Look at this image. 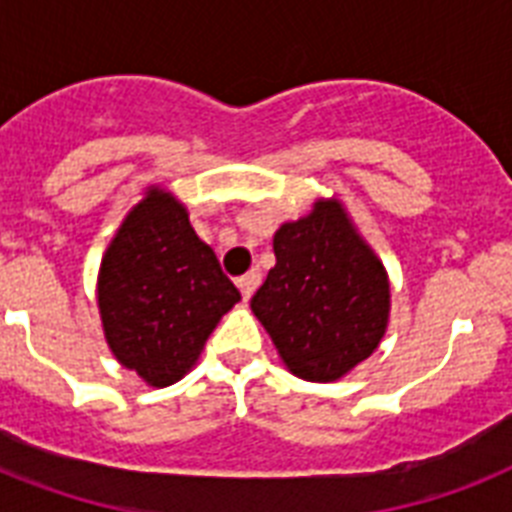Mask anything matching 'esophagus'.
Returning a JSON list of instances; mask_svg holds the SVG:
<instances>
[{"mask_svg": "<svg viewBox=\"0 0 512 512\" xmlns=\"http://www.w3.org/2000/svg\"><path fill=\"white\" fill-rule=\"evenodd\" d=\"M260 279H263V276H260V271H249V273H244V276H241L239 281H236V284H239V292H241V297H244V300H249V297H252V292H255V289H257Z\"/></svg>", "mask_w": 512, "mask_h": 512, "instance_id": "1", "label": "esophagus"}]
</instances>
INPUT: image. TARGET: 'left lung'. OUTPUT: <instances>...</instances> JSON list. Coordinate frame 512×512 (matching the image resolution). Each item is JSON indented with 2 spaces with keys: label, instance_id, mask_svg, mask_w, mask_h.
Returning a JSON list of instances; mask_svg holds the SVG:
<instances>
[{
  "label": "left lung",
  "instance_id": "obj_1",
  "mask_svg": "<svg viewBox=\"0 0 512 512\" xmlns=\"http://www.w3.org/2000/svg\"><path fill=\"white\" fill-rule=\"evenodd\" d=\"M276 265L252 313L281 361L308 382L340 380L380 345L390 316L385 265L337 199H319L273 236Z\"/></svg>",
  "mask_w": 512,
  "mask_h": 512
}]
</instances>
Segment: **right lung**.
I'll use <instances>...</instances> for the list:
<instances>
[{"instance_id":"add662e5","label":"right lung","mask_w":512,"mask_h":512,"mask_svg":"<svg viewBox=\"0 0 512 512\" xmlns=\"http://www.w3.org/2000/svg\"><path fill=\"white\" fill-rule=\"evenodd\" d=\"M188 209L159 185L127 212L98 273V308L116 361L167 388L191 372L217 321L239 303Z\"/></svg>"}]
</instances>
